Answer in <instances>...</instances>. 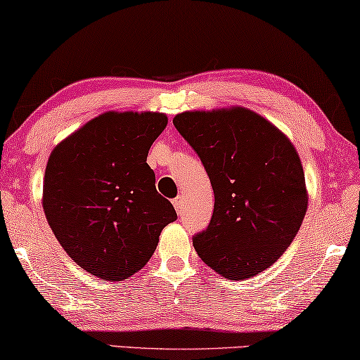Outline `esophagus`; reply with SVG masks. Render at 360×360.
<instances>
[{
	"label": "esophagus",
	"mask_w": 360,
	"mask_h": 360,
	"mask_svg": "<svg viewBox=\"0 0 360 360\" xmlns=\"http://www.w3.org/2000/svg\"><path fill=\"white\" fill-rule=\"evenodd\" d=\"M172 202H174L175 211L180 214V212H181V209H184V196H176Z\"/></svg>",
	"instance_id": "obj_1"
}]
</instances>
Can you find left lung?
Masks as SVG:
<instances>
[{"mask_svg":"<svg viewBox=\"0 0 360 360\" xmlns=\"http://www.w3.org/2000/svg\"><path fill=\"white\" fill-rule=\"evenodd\" d=\"M174 125L214 190L211 222L193 236L198 256L225 278H251L283 254L306 215V180L295 146L245 108L184 112Z\"/></svg>","mask_w":360,"mask_h":360,"instance_id":"left-lung-1","label":"left lung"}]
</instances>
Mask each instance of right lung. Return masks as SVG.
<instances>
[{
  "instance_id": "obj_1",
  "label": "right lung",
  "mask_w": 360,
  "mask_h": 360,
  "mask_svg": "<svg viewBox=\"0 0 360 360\" xmlns=\"http://www.w3.org/2000/svg\"><path fill=\"white\" fill-rule=\"evenodd\" d=\"M165 125L158 112H106L48 159V224L72 261L98 278L124 280L145 267L164 226L176 220L146 162Z\"/></svg>"
}]
</instances>
